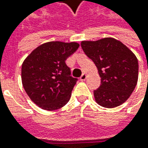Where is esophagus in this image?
I'll list each match as a JSON object with an SVG mask.
<instances>
[{"label":"esophagus","mask_w":148,"mask_h":148,"mask_svg":"<svg viewBox=\"0 0 148 148\" xmlns=\"http://www.w3.org/2000/svg\"><path fill=\"white\" fill-rule=\"evenodd\" d=\"M86 79V73H83L82 75V77H80V80L81 81H85Z\"/></svg>","instance_id":"esophagus-1"}]
</instances>
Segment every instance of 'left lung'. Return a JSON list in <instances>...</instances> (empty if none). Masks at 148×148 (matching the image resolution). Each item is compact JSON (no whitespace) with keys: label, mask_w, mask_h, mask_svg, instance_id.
Wrapping results in <instances>:
<instances>
[{"label":"left lung","mask_w":148,"mask_h":148,"mask_svg":"<svg viewBox=\"0 0 148 148\" xmlns=\"http://www.w3.org/2000/svg\"><path fill=\"white\" fill-rule=\"evenodd\" d=\"M82 49L96 66L101 78L95 99L105 108L124 103L138 82V62L132 51L120 41L105 38L98 41H82Z\"/></svg>","instance_id":"left-lung-1"}]
</instances>
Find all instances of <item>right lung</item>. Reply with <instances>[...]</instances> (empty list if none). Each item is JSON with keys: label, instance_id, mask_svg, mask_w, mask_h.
Instances as JSON below:
<instances>
[{"label": "right lung", "instance_id": "1", "mask_svg": "<svg viewBox=\"0 0 148 148\" xmlns=\"http://www.w3.org/2000/svg\"><path fill=\"white\" fill-rule=\"evenodd\" d=\"M79 44L59 41L43 43L34 49L22 64V84L27 95L46 110L62 108L69 101L77 78L71 76L66 60Z\"/></svg>", "mask_w": 148, "mask_h": 148}]
</instances>
